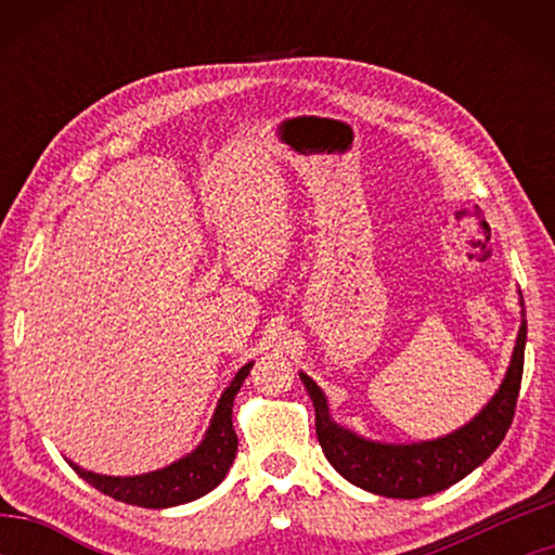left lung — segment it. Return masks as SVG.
Returning a JSON list of instances; mask_svg holds the SVG:
<instances>
[{"label":"left lung","mask_w":555,"mask_h":555,"mask_svg":"<svg viewBox=\"0 0 555 555\" xmlns=\"http://www.w3.org/2000/svg\"><path fill=\"white\" fill-rule=\"evenodd\" d=\"M519 306L521 325L500 389L494 391V397L485 403L480 413H475L465 426L455 428L448 436L418 440V443H384V440L364 438L354 434L352 428H345L333 421L323 389L306 372H298L308 397L313 401L315 436L327 463L347 482L372 494L391 496V500H418V496L443 492L450 485L467 477L475 467H480L509 430L516 397H519L526 347V311L521 291Z\"/></svg>","instance_id":"1"}]
</instances>
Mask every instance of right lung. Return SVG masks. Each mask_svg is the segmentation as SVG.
Instances as JSON below:
<instances>
[{"label":"right lung","instance_id":"obj_1","mask_svg":"<svg viewBox=\"0 0 555 555\" xmlns=\"http://www.w3.org/2000/svg\"><path fill=\"white\" fill-rule=\"evenodd\" d=\"M251 364L255 362L244 364L228 384V389L222 391L210 418V426L205 430L201 443L191 453L173 460L171 465L129 477L92 473V469L75 465L73 460H68V465L82 480L95 487V490L125 504L146 506V509H166V506L201 500L203 494L212 492L224 480V475L230 473L234 463V455H237V434L232 428V406L242 382L247 379Z\"/></svg>","mask_w":555,"mask_h":555}]
</instances>
